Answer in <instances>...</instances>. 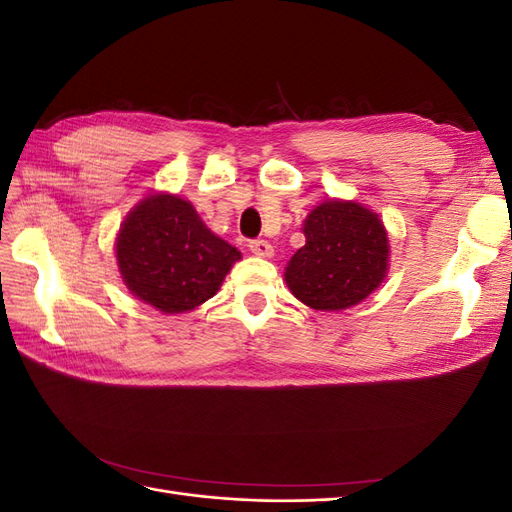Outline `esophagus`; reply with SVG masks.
<instances>
[{
    "instance_id": "1",
    "label": "esophagus",
    "mask_w": 512,
    "mask_h": 512,
    "mask_svg": "<svg viewBox=\"0 0 512 512\" xmlns=\"http://www.w3.org/2000/svg\"><path fill=\"white\" fill-rule=\"evenodd\" d=\"M250 252L254 256H260V258H271L273 256V245L265 239H256V241H250Z\"/></svg>"
}]
</instances>
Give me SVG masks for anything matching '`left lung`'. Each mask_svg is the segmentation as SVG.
Segmentation results:
<instances>
[{
    "mask_svg": "<svg viewBox=\"0 0 512 512\" xmlns=\"http://www.w3.org/2000/svg\"><path fill=\"white\" fill-rule=\"evenodd\" d=\"M305 245L288 260L284 280L301 303L339 312L365 301L389 273V232L356 200L331 198L307 213Z\"/></svg>",
    "mask_w": 512,
    "mask_h": 512,
    "instance_id": "obj_1",
    "label": "left lung"
}]
</instances>
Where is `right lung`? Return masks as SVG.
Here are the masks:
<instances>
[{"label": "right lung", "instance_id": "add662e5", "mask_svg": "<svg viewBox=\"0 0 512 512\" xmlns=\"http://www.w3.org/2000/svg\"><path fill=\"white\" fill-rule=\"evenodd\" d=\"M115 256L123 284L162 314L192 312L209 301L241 260L190 200L168 192L138 200L117 232Z\"/></svg>", "mask_w": 512, "mask_h": 512}]
</instances>
